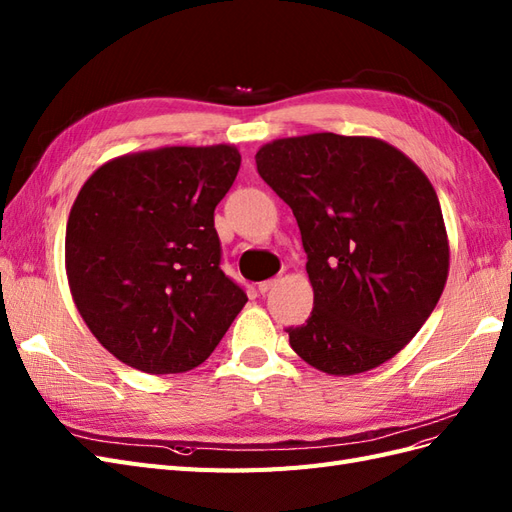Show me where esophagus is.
Returning a JSON list of instances; mask_svg holds the SVG:
<instances>
[{
	"label": "esophagus",
	"mask_w": 512,
	"mask_h": 512,
	"mask_svg": "<svg viewBox=\"0 0 512 512\" xmlns=\"http://www.w3.org/2000/svg\"><path fill=\"white\" fill-rule=\"evenodd\" d=\"M275 284H278V280H265V282H258V293L260 295H265V293H269V290L275 286Z\"/></svg>",
	"instance_id": "1"
}]
</instances>
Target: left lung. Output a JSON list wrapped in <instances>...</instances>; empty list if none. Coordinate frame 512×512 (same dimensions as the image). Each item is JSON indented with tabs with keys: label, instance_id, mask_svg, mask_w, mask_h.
Returning a JSON list of instances; mask_svg holds the SVG:
<instances>
[{
	"label": "left lung",
	"instance_id": "1",
	"mask_svg": "<svg viewBox=\"0 0 512 512\" xmlns=\"http://www.w3.org/2000/svg\"><path fill=\"white\" fill-rule=\"evenodd\" d=\"M258 174L293 209L314 290L293 351L334 377L392 359L444 293L448 232L426 174L366 135L282 137L256 153Z\"/></svg>",
	"mask_w": 512,
	"mask_h": 512
}]
</instances>
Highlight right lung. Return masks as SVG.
<instances>
[{"instance_id": "right-lung-1", "label": "right lung", "mask_w": 512, "mask_h": 512, "mask_svg": "<svg viewBox=\"0 0 512 512\" xmlns=\"http://www.w3.org/2000/svg\"><path fill=\"white\" fill-rule=\"evenodd\" d=\"M237 146H163L116 157L79 189L66 224L71 295L92 336L148 375L200 366L245 306L219 269V204Z\"/></svg>"}]
</instances>
